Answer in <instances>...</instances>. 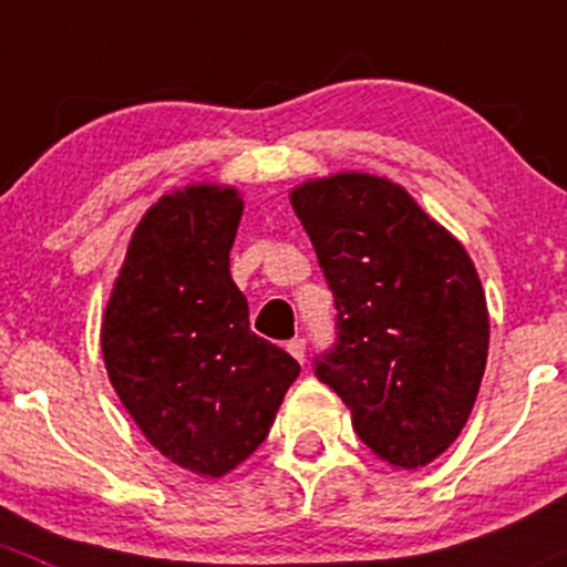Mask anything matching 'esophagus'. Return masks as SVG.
<instances>
[{"mask_svg": "<svg viewBox=\"0 0 567 567\" xmlns=\"http://www.w3.org/2000/svg\"><path fill=\"white\" fill-rule=\"evenodd\" d=\"M286 352L297 360V363H306V338H291L286 343Z\"/></svg>", "mask_w": 567, "mask_h": 567, "instance_id": "1", "label": "esophagus"}]
</instances>
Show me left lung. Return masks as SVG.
I'll list each match as a JSON object with an SVG mask.
<instances>
[{
	"instance_id": "8db88e82",
	"label": "left lung",
	"mask_w": 567,
	"mask_h": 567,
	"mask_svg": "<svg viewBox=\"0 0 567 567\" xmlns=\"http://www.w3.org/2000/svg\"><path fill=\"white\" fill-rule=\"evenodd\" d=\"M289 198L338 311L313 371L379 458L425 466L456 442L486 371L488 308L470 254L384 177L332 174Z\"/></svg>"
}]
</instances>
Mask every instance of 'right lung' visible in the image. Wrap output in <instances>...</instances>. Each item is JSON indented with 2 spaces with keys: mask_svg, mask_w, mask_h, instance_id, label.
I'll use <instances>...</instances> for the list:
<instances>
[{
  "mask_svg": "<svg viewBox=\"0 0 567 567\" xmlns=\"http://www.w3.org/2000/svg\"><path fill=\"white\" fill-rule=\"evenodd\" d=\"M235 188L161 196L127 245L101 327L106 371L142 434L183 470L220 477L270 434L300 365L256 336L229 272Z\"/></svg>",
  "mask_w": 567,
  "mask_h": 567,
  "instance_id": "1",
  "label": "right lung"
}]
</instances>
